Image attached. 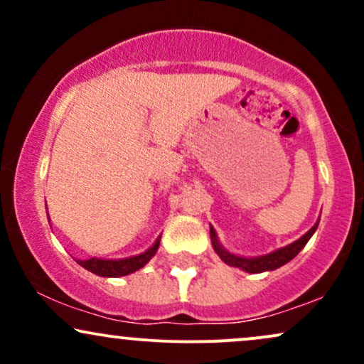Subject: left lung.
<instances>
[{
    "label": "left lung",
    "instance_id": "8db88e82",
    "mask_svg": "<svg viewBox=\"0 0 364 364\" xmlns=\"http://www.w3.org/2000/svg\"><path fill=\"white\" fill-rule=\"evenodd\" d=\"M316 228H318V224L313 225L306 235H304L303 237H299L298 241H294V243H291L289 246H286V248H281V250H277V252L263 255V257H258V258H243V257H237V255L225 252L223 246H220L219 241H217L214 228H210V237H212V246H214L217 255H219V257L223 258L228 265L237 267V269H243L250 274H260V272H265V270L279 269V267H282L284 263L292 260V258H294L296 255H298L304 248V245L310 241V237L313 236V232L316 231Z\"/></svg>",
    "mask_w": 364,
    "mask_h": 364
}]
</instances>
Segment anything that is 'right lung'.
<instances>
[{
  "instance_id": "right-lung-1",
  "label": "right lung",
  "mask_w": 364,
  "mask_h": 364,
  "mask_svg": "<svg viewBox=\"0 0 364 364\" xmlns=\"http://www.w3.org/2000/svg\"><path fill=\"white\" fill-rule=\"evenodd\" d=\"M161 243V237L156 241V245L152 248H149L147 252L136 255L132 258H123V260H101V258H89V260H78V263L83 269L90 270L92 274L101 275V277H121V275H128L135 270L141 269V267L147 263L150 258L154 257Z\"/></svg>"
}]
</instances>
